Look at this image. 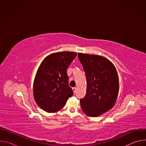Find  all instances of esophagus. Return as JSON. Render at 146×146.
I'll list each match as a JSON object with an SVG mask.
<instances>
[{"label":"esophagus","mask_w":146,"mask_h":146,"mask_svg":"<svg viewBox=\"0 0 146 146\" xmlns=\"http://www.w3.org/2000/svg\"><path fill=\"white\" fill-rule=\"evenodd\" d=\"M72 90H73V92H74V93H75V92H76V87H73V88H72Z\"/></svg>","instance_id":"1"}]
</instances>
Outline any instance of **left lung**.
<instances>
[{"label":"left lung","instance_id":"obj_1","mask_svg":"<svg viewBox=\"0 0 146 146\" xmlns=\"http://www.w3.org/2000/svg\"><path fill=\"white\" fill-rule=\"evenodd\" d=\"M78 58L87 82L86 96L80 100L81 109L88 116H99L113 108L116 102L119 90L116 69L102 56L78 53Z\"/></svg>","mask_w":146,"mask_h":146}]
</instances>
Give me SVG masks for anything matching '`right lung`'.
<instances>
[{
    "mask_svg": "<svg viewBox=\"0 0 146 146\" xmlns=\"http://www.w3.org/2000/svg\"><path fill=\"white\" fill-rule=\"evenodd\" d=\"M76 52L63 51L47 56L40 64L33 83V96L37 105L48 113L64 107L73 95L69 86L67 69Z\"/></svg>",
    "mask_w": 146,
    "mask_h": 146,
    "instance_id": "obj_1",
    "label": "right lung"
}]
</instances>
